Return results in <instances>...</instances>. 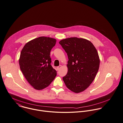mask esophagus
<instances>
[{
  "label": "esophagus",
  "instance_id": "1",
  "mask_svg": "<svg viewBox=\"0 0 123 123\" xmlns=\"http://www.w3.org/2000/svg\"><path fill=\"white\" fill-rule=\"evenodd\" d=\"M61 66L60 65V66H58V67H57V68H56V69H57V70H59V69L61 68Z\"/></svg>",
  "mask_w": 123,
  "mask_h": 123
}]
</instances>
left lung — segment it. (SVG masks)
<instances>
[{
  "label": "left lung",
  "mask_w": 123,
  "mask_h": 123,
  "mask_svg": "<svg viewBox=\"0 0 123 123\" xmlns=\"http://www.w3.org/2000/svg\"><path fill=\"white\" fill-rule=\"evenodd\" d=\"M68 55V72L63 77L70 90L79 93L94 80L99 66V58L95 47L84 39L72 37L59 41Z\"/></svg>",
  "instance_id": "obj_1"
}]
</instances>
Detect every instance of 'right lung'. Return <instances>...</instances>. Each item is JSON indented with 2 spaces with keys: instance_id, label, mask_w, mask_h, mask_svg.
<instances>
[{
  "instance_id": "add662e5",
  "label": "right lung",
  "mask_w": 123,
  "mask_h": 123,
  "mask_svg": "<svg viewBox=\"0 0 123 123\" xmlns=\"http://www.w3.org/2000/svg\"><path fill=\"white\" fill-rule=\"evenodd\" d=\"M56 40L40 37L27 43L21 51L19 65L28 82L35 89L48 87L55 79L56 71L51 65L50 52Z\"/></svg>"
}]
</instances>
